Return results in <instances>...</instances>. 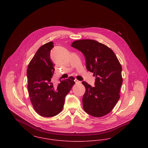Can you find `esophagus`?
I'll use <instances>...</instances> for the list:
<instances>
[{
  "label": "esophagus",
  "instance_id": "1",
  "mask_svg": "<svg viewBox=\"0 0 148 148\" xmlns=\"http://www.w3.org/2000/svg\"><path fill=\"white\" fill-rule=\"evenodd\" d=\"M75 83H77V84H80V83H81V82H80V81H79V80H75Z\"/></svg>",
  "mask_w": 148,
  "mask_h": 148
}]
</instances>
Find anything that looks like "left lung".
Wrapping results in <instances>:
<instances>
[{"label": "left lung", "instance_id": "1", "mask_svg": "<svg viewBox=\"0 0 148 148\" xmlns=\"http://www.w3.org/2000/svg\"><path fill=\"white\" fill-rule=\"evenodd\" d=\"M71 46L84 56L87 70L95 77V86L85 82L83 97L85 112L95 117L110 113L120 98L123 83L122 68L112 50L106 45L91 39L74 41Z\"/></svg>", "mask_w": 148, "mask_h": 148}]
</instances>
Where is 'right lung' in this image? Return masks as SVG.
Wrapping results in <instances>:
<instances>
[{"label": "right lung", "instance_id": "right-lung-1", "mask_svg": "<svg viewBox=\"0 0 148 148\" xmlns=\"http://www.w3.org/2000/svg\"><path fill=\"white\" fill-rule=\"evenodd\" d=\"M54 47L50 42L37 50L28 66V90L31 103L36 112L44 117H52L61 112L65 98L75 84L74 79H66L54 86L51 79L54 64L50 59Z\"/></svg>", "mask_w": 148, "mask_h": 148}]
</instances>
